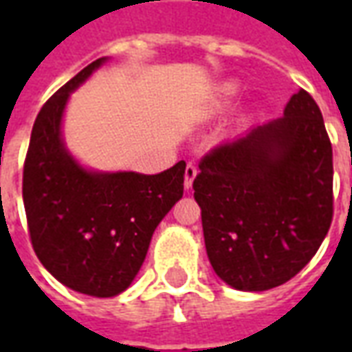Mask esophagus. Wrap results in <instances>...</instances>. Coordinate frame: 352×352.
Returning a JSON list of instances; mask_svg holds the SVG:
<instances>
[{"instance_id": "esophagus-1", "label": "esophagus", "mask_w": 352, "mask_h": 352, "mask_svg": "<svg viewBox=\"0 0 352 352\" xmlns=\"http://www.w3.org/2000/svg\"><path fill=\"white\" fill-rule=\"evenodd\" d=\"M196 175H198V168H196V164L188 162V164H186V169H184V188H186V190L192 186V181L196 179Z\"/></svg>"}]
</instances>
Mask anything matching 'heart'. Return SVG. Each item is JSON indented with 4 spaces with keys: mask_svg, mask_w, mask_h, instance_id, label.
Here are the masks:
<instances>
[{
    "mask_svg": "<svg viewBox=\"0 0 352 352\" xmlns=\"http://www.w3.org/2000/svg\"><path fill=\"white\" fill-rule=\"evenodd\" d=\"M228 92H230V90H228Z\"/></svg>",
    "mask_w": 352,
    "mask_h": 352,
    "instance_id": "b5f03b06",
    "label": "heart"
}]
</instances>
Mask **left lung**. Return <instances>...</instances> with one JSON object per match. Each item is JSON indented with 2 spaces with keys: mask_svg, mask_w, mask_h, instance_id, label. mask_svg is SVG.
<instances>
[{
  "mask_svg": "<svg viewBox=\"0 0 352 352\" xmlns=\"http://www.w3.org/2000/svg\"><path fill=\"white\" fill-rule=\"evenodd\" d=\"M192 188L224 283L260 292L298 275L333 217L332 143L311 94L300 88L280 118L214 146Z\"/></svg>",
  "mask_w": 352,
  "mask_h": 352,
  "instance_id": "8db88e82",
  "label": "left lung"
}]
</instances>
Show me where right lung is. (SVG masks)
<instances>
[{"mask_svg": "<svg viewBox=\"0 0 352 352\" xmlns=\"http://www.w3.org/2000/svg\"><path fill=\"white\" fill-rule=\"evenodd\" d=\"M87 65L35 118L24 160L22 198L32 247L62 285L111 298L130 287L154 230L183 198V160L158 175L90 173L67 154L60 124L69 92L100 67Z\"/></svg>", "mask_w": 352, "mask_h": 352, "instance_id": "1", "label": "right lung"}]
</instances>
